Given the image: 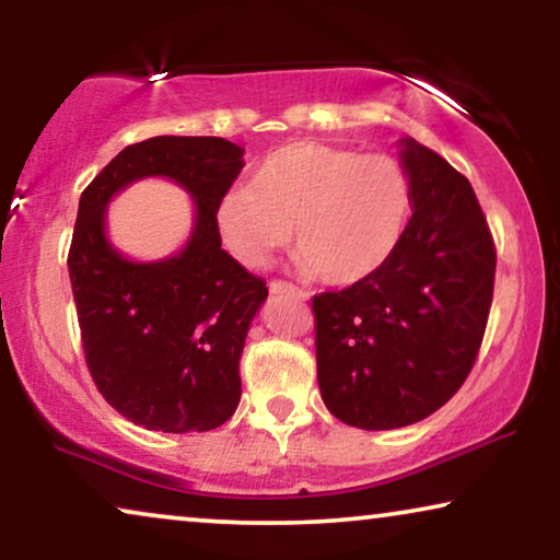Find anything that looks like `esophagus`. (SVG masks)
Here are the masks:
<instances>
[{"label": "esophagus", "mask_w": 560, "mask_h": 560, "mask_svg": "<svg viewBox=\"0 0 560 560\" xmlns=\"http://www.w3.org/2000/svg\"><path fill=\"white\" fill-rule=\"evenodd\" d=\"M270 293L272 295H290V298H298V300H307L305 290L295 288L293 282H285V280H272L270 282Z\"/></svg>", "instance_id": "34e87169"}]
</instances>
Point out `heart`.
<instances>
[{
	"label": "heart",
	"mask_w": 560,
	"mask_h": 560,
	"mask_svg": "<svg viewBox=\"0 0 560 560\" xmlns=\"http://www.w3.org/2000/svg\"><path fill=\"white\" fill-rule=\"evenodd\" d=\"M415 184L386 153L290 143L217 205V226L234 260L260 267L290 240L328 285H355L392 260L407 232Z\"/></svg>",
	"instance_id": "b5f03b06"
}]
</instances>
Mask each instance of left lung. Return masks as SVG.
Returning <instances> with one entry per match:
<instances>
[{
	"mask_svg": "<svg viewBox=\"0 0 560 560\" xmlns=\"http://www.w3.org/2000/svg\"><path fill=\"white\" fill-rule=\"evenodd\" d=\"M415 214L376 275L313 298L318 386L330 415L399 429L444 407L475 366L495 285V242L472 186L401 141Z\"/></svg>",
	"mask_w": 560,
	"mask_h": 560,
	"instance_id": "1",
	"label": "left lung"
}]
</instances>
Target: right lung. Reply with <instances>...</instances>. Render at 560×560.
Segmentation results:
<instances>
[{"label":"right lung","instance_id":"1","mask_svg":"<svg viewBox=\"0 0 560 560\" xmlns=\"http://www.w3.org/2000/svg\"><path fill=\"white\" fill-rule=\"evenodd\" d=\"M217 136H153L126 145L80 194L68 270L88 371L113 409L153 432H209L242 396L240 355L265 280L222 249L217 205L242 166ZM166 175L195 199V230L179 256L133 264L104 237L113 192Z\"/></svg>","mask_w":560,"mask_h":560}]
</instances>
